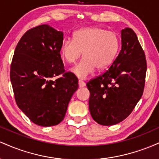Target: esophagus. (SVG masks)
<instances>
[{
  "label": "esophagus",
  "instance_id": "1",
  "mask_svg": "<svg viewBox=\"0 0 159 159\" xmlns=\"http://www.w3.org/2000/svg\"><path fill=\"white\" fill-rule=\"evenodd\" d=\"M85 85H86V84L84 81H81V80H79V81H78V86H79V87H85Z\"/></svg>",
  "mask_w": 159,
  "mask_h": 159
}]
</instances>
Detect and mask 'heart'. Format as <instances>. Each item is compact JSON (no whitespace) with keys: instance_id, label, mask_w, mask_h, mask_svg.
Listing matches in <instances>:
<instances>
[{"instance_id":"heart-1","label":"heart","mask_w":159,"mask_h":159,"mask_svg":"<svg viewBox=\"0 0 159 159\" xmlns=\"http://www.w3.org/2000/svg\"><path fill=\"white\" fill-rule=\"evenodd\" d=\"M119 48L120 39L116 33L92 27L75 32L73 39H63L60 51L69 63H75L83 52L84 59L71 71L80 79H87L96 68L103 69L111 65Z\"/></svg>"}]
</instances>
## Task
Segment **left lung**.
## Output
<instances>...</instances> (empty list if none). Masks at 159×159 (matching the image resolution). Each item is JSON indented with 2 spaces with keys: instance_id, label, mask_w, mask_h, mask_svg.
<instances>
[{
  "instance_id": "left-lung-1",
  "label": "left lung",
  "mask_w": 159,
  "mask_h": 159,
  "mask_svg": "<svg viewBox=\"0 0 159 159\" xmlns=\"http://www.w3.org/2000/svg\"><path fill=\"white\" fill-rule=\"evenodd\" d=\"M121 50L110 68L87 83L90 114L102 125L125 120L143 93L147 61L143 48L129 27L121 30Z\"/></svg>"
}]
</instances>
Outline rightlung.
<instances>
[{"label": "right lung", "mask_w": 159, "mask_h": 159, "mask_svg": "<svg viewBox=\"0 0 159 159\" xmlns=\"http://www.w3.org/2000/svg\"><path fill=\"white\" fill-rule=\"evenodd\" d=\"M63 33L42 25L19 40L10 66V81L18 107L34 123L53 126L64 119L78 87L72 72H65L60 48ZM57 76L60 77L53 80Z\"/></svg>", "instance_id": "right-lung-1"}]
</instances>
